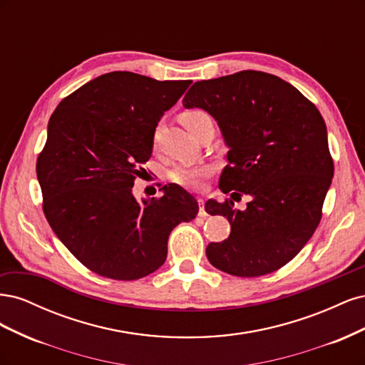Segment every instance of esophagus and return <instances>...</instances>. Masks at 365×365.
<instances>
[{"mask_svg":"<svg viewBox=\"0 0 365 365\" xmlns=\"http://www.w3.org/2000/svg\"><path fill=\"white\" fill-rule=\"evenodd\" d=\"M197 204H200V213H197V215H200L201 217H207L208 213L205 212V208H204V200H202V197H200V200H197Z\"/></svg>","mask_w":365,"mask_h":365,"instance_id":"esophagus-1","label":"esophagus"}]
</instances>
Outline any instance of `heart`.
Wrapping results in <instances>:
<instances>
[{
    "label": "heart",
    "instance_id": "b5f03b06",
    "mask_svg": "<svg viewBox=\"0 0 365 365\" xmlns=\"http://www.w3.org/2000/svg\"><path fill=\"white\" fill-rule=\"evenodd\" d=\"M181 123L187 128V130L192 132L196 130L204 123H213L212 117H210L202 109H189L181 114ZM213 169L208 164H200V165H178L170 170L169 176L173 182H176L185 189L196 190L202 185V180L212 175Z\"/></svg>",
    "mask_w": 365,
    "mask_h": 365
}]
</instances>
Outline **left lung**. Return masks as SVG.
<instances>
[{
	"mask_svg": "<svg viewBox=\"0 0 365 365\" xmlns=\"http://www.w3.org/2000/svg\"><path fill=\"white\" fill-rule=\"evenodd\" d=\"M182 105L212 115L230 149L219 189L251 196L245 210L231 200L205 202L207 213L231 225L228 239L207 247V259L237 277L277 271L312 237L332 184L322 114L291 83L252 70L196 82Z\"/></svg>",
	"mask_w": 365,
	"mask_h": 365,
	"instance_id": "8db88e82",
	"label": "left lung"
}]
</instances>
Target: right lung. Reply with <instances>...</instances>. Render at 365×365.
I'll list each match as a JSON object with an SVG mask.
<instances>
[{
  "label": "right lung",
  "mask_w": 365,
  "mask_h": 365,
  "mask_svg": "<svg viewBox=\"0 0 365 365\" xmlns=\"http://www.w3.org/2000/svg\"><path fill=\"white\" fill-rule=\"evenodd\" d=\"M192 81H155L113 71L58 105L36 163L43 213L73 256L98 275L137 280L168 257L170 231L197 215L178 184L160 200L132 195L138 165L152 155L160 118Z\"/></svg>",
  "instance_id": "obj_1"
}]
</instances>
